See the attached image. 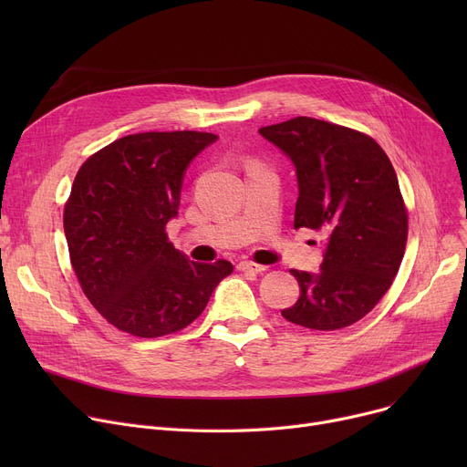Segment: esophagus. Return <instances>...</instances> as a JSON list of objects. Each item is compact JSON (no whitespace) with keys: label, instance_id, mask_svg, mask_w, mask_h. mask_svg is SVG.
I'll return each instance as SVG.
<instances>
[{"label":"esophagus","instance_id":"1","mask_svg":"<svg viewBox=\"0 0 467 467\" xmlns=\"http://www.w3.org/2000/svg\"><path fill=\"white\" fill-rule=\"evenodd\" d=\"M238 271L259 275V273L266 271V266H265V265H259V263H254V261H240V263H238Z\"/></svg>","mask_w":467,"mask_h":467}]
</instances>
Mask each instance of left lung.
<instances>
[{"instance_id":"1","label":"left lung","mask_w":467,"mask_h":467,"mask_svg":"<svg viewBox=\"0 0 467 467\" xmlns=\"http://www.w3.org/2000/svg\"><path fill=\"white\" fill-rule=\"evenodd\" d=\"M259 134L296 164L293 227L327 236L320 273L289 271L301 296L282 316L316 331L348 327L377 306L405 254L409 215L396 170L371 136L327 120L296 117Z\"/></svg>"}]
</instances>
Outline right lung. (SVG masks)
Listing matches in <instances>:
<instances>
[{
    "mask_svg": "<svg viewBox=\"0 0 467 467\" xmlns=\"http://www.w3.org/2000/svg\"><path fill=\"white\" fill-rule=\"evenodd\" d=\"M215 140L194 130L130 134L90 155L73 180L64 206L69 261L90 305L117 329L176 333L233 273L225 259H187L166 234L185 168Z\"/></svg>",
    "mask_w": 467,
    "mask_h": 467,
    "instance_id": "right-lung-1",
    "label": "right lung"
}]
</instances>
